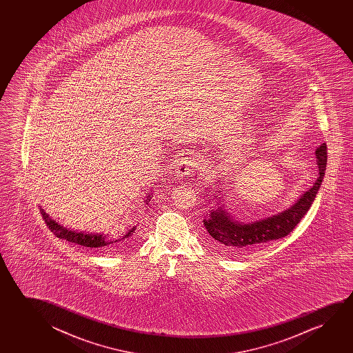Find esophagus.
Instances as JSON below:
<instances>
[{"instance_id":"esophagus-1","label":"esophagus","mask_w":353,"mask_h":353,"mask_svg":"<svg viewBox=\"0 0 353 353\" xmlns=\"http://www.w3.org/2000/svg\"><path fill=\"white\" fill-rule=\"evenodd\" d=\"M193 163V157H184V158H182L181 161H179V168L176 170V176L181 179L190 177L192 174H194Z\"/></svg>"}]
</instances>
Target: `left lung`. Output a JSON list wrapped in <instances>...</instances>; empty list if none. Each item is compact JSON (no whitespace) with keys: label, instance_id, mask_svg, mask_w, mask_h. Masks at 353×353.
<instances>
[{"label":"left lung","instance_id":"obj_1","mask_svg":"<svg viewBox=\"0 0 353 353\" xmlns=\"http://www.w3.org/2000/svg\"><path fill=\"white\" fill-rule=\"evenodd\" d=\"M316 158L319 166V177L312 188L305 192L294 205L282 212L256 222L240 223L225 211L223 205L211 210L208 217L203 219V223L208 230L212 246L221 252L247 251L287 236L309 211L322 184L327 168L325 143H322L316 150Z\"/></svg>","mask_w":353,"mask_h":353}]
</instances>
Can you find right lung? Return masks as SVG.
Instances as JSON below:
<instances>
[{
    "instance_id": "obj_1",
    "label": "right lung",
    "mask_w": 353,
    "mask_h": 353,
    "mask_svg": "<svg viewBox=\"0 0 353 353\" xmlns=\"http://www.w3.org/2000/svg\"><path fill=\"white\" fill-rule=\"evenodd\" d=\"M152 199V194H147L145 196V203H148ZM39 211L42 213L43 221L47 224V227L50 229V232H53L55 236L59 239H63L66 241L77 243L81 246L90 247V248H117L121 247L125 243L126 240L132 235V232H135L136 227L129 229L125 234H123L121 236H113L110 234H103V232H90L87 234L84 232H78V230H72L63 227L61 224H59L57 221H54L49 217L47 213L44 212L43 208H39Z\"/></svg>"
}]
</instances>
